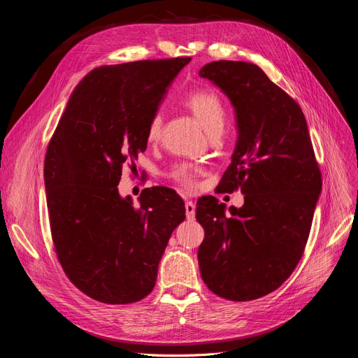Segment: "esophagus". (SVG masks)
<instances>
[{
  "label": "esophagus",
  "instance_id": "34e87169",
  "mask_svg": "<svg viewBox=\"0 0 358 358\" xmlns=\"http://www.w3.org/2000/svg\"><path fill=\"white\" fill-rule=\"evenodd\" d=\"M185 213H187L188 220H194V216H196V204L187 200L185 201Z\"/></svg>",
  "mask_w": 358,
  "mask_h": 358
}]
</instances>
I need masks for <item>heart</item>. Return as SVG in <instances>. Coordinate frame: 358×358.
I'll use <instances>...</instances> for the list:
<instances>
[{
  "mask_svg": "<svg viewBox=\"0 0 358 358\" xmlns=\"http://www.w3.org/2000/svg\"><path fill=\"white\" fill-rule=\"evenodd\" d=\"M185 104L189 107L194 116L199 119L209 136L222 131L225 124V109L218 95L209 91H196L187 96ZM161 128L162 116L159 112H157L150 116L148 122L146 137L149 142H155L159 138ZM170 178L180 183L182 187L191 189L196 185V169H192L188 164H178L171 169Z\"/></svg>",
  "mask_w": 358,
  "mask_h": 358,
  "instance_id": "1",
  "label": "heart"
}]
</instances>
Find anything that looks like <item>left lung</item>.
Listing matches in <instances>:
<instances>
[{
	"label": "left lung",
	"mask_w": 358,
	"mask_h": 358,
	"mask_svg": "<svg viewBox=\"0 0 358 358\" xmlns=\"http://www.w3.org/2000/svg\"><path fill=\"white\" fill-rule=\"evenodd\" d=\"M230 100L236 148L218 188H241L242 208L197 201L204 229L200 273L216 296L263 297L282 285L306 246L321 194V173L300 106L255 64L213 61L199 71Z\"/></svg>",
	"instance_id": "left-lung-1"
}]
</instances>
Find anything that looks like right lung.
Returning <instances> with one entry per match:
<instances>
[{"instance_id": "obj_1", "label": "right lung", "mask_w": 358, "mask_h": 358, "mask_svg": "<svg viewBox=\"0 0 358 358\" xmlns=\"http://www.w3.org/2000/svg\"><path fill=\"white\" fill-rule=\"evenodd\" d=\"M191 58L94 69L71 92L48 146L45 188L52 239L71 282L109 305L146 297L185 204L166 187L134 206L117 185L148 146L146 128Z\"/></svg>"}]
</instances>
